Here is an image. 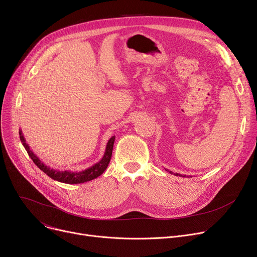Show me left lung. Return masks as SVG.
Masks as SVG:
<instances>
[{
    "label": "left lung",
    "mask_w": 257,
    "mask_h": 257,
    "mask_svg": "<svg viewBox=\"0 0 257 257\" xmlns=\"http://www.w3.org/2000/svg\"><path fill=\"white\" fill-rule=\"evenodd\" d=\"M165 170H166V171H168V172H170L171 174H174V175H176V176H183V177L185 176V177H186V175H182V174H180V173H173L172 171H169L168 169H165Z\"/></svg>",
    "instance_id": "8db88e82"
}]
</instances>
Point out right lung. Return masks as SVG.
<instances>
[{"mask_svg": "<svg viewBox=\"0 0 257 257\" xmlns=\"http://www.w3.org/2000/svg\"><path fill=\"white\" fill-rule=\"evenodd\" d=\"M19 135H20V140H21L22 144H23V146L25 147L28 155L30 156V159L33 161V163H35L44 173H46L49 177H51L52 180L61 182V183H65V184H83V183H86L89 181H92L97 176L103 174V172L106 170V168L109 165L111 155H112L113 144H114V140H115V137H112L108 141L104 156L98 163L94 164L91 167H89V168H87L85 170H82L79 172H73V171H69V170H57V169L50 168L49 166H46L35 153L32 152V150L28 146V144H26V140H25V138L23 136V132H22L21 129L19 130Z\"/></svg>", "mask_w": 257, "mask_h": 257, "instance_id": "1", "label": "right lung"}]
</instances>
